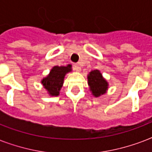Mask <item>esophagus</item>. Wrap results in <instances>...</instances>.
<instances>
[{
  "instance_id": "34e87169",
  "label": "esophagus",
  "mask_w": 152,
  "mask_h": 152,
  "mask_svg": "<svg viewBox=\"0 0 152 152\" xmlns=\"http://www.w3.org/2000/svg\"><path fill=\"white\" fill-rule=\"evenodd\" d=\"M73 68L76 72H80L81 71L80 65H79V64H74Z\"/></svg>"
}]
</instances>
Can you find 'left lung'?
<instances>
[{
    "instance_id": "1",
    "label": "left lung",
    "mask_w": 152,
    "mask_h": 152,
    "mask_svg": "<svg viewBox=\"0 0 152 152\" xmlns=\"http://www.w3.org/2000/svg\"><path fill=\"white\" fill-rule=\"evenodd\" d=\"M88 85L90 91L95 97H99L106 92L108 89V83L102 77L99 70H93L88 76Z\"/></svg>"
}]
</instances>
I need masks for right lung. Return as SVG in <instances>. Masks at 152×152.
Wrapping results in <instances>:
<instances>
[{
    "label": "right lung",
    "mask_w": 152,
    "mask_h": 152,
    "mask_svg": "<svg viewBox=\"0 0 152 152\" xmlns=\"http://www.w3.org/2000/svg\"><path fill=\"white\" fill-rule=\"evenodd\" d=\"M71 71V64H68L67 66H54L51 69L48 76L41 81L42 84L48 91L49 95L51 96L59 95L60 90L64 83V76Z\"/></svg>",
    "instance_id": "1"
}]
</instances>
